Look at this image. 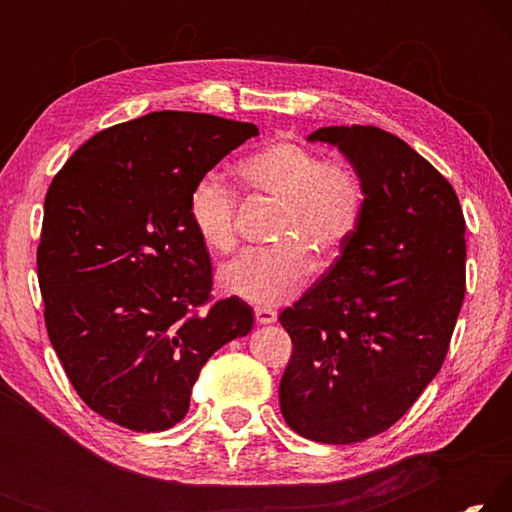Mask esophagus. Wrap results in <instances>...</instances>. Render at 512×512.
Instances as JSON below:
<instances>
[{
  "instance_id": "34e87169",
  "label": "esophagus",
  "mask_w": 512,
  "mask_h": 512,
  "mask_svg": "<svg viewBox=\"0 0 512 512\" xmlns=\"http://www.w3.org/2000/svg\"><path fill=\"white\" fill-rule=\"evenodd\" d=\"M255 318H257L259 325H271V323H275V320H277V314H275L273 309L257 307V309H255Z\"/></svg>"
}]
</instances>
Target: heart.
Returning a JSON list of instances; mask_svg holds the SVG:
<instances>
[{
  "instance_id": "1",
  "label": "heart",
  "mask_w": 512,
  "mask_h": 512,
  "mask_svg": "<svg viewBox=\"0 0 512 512\" xmlns=\"http://www.w3.org/2000/svg\"><path fill=\"white\" fill-rule=\"evenodd\" d=\"M237 176L253 194L282 203L275 248L246 250L219 271L223 293L257 307H280L302 289L314 268L332 264L359 228L363 189L350 167L325 162L298 142L262 146L237 164ZM237 198L216 176L198 178L189 192V223L212 253H228L237 241Z\"/></svg>"
}]
</instances>
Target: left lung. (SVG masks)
<instances>
[{
	"instance_id": "left-lung-1",
	"label": "left lung",
	"mask_w": 512,
	"mask_h": 512,
	"mask_svg": "<svg viewBox=\"0 0 512 512\" xmlns=\"http://www.w3.org/2000/svg\"><path fill=\"white\" fill-rule=\"evenodd\" d=\"M363 189L359 228L284 309L293 354L280 409L302 438L352 445L386 431L438 375L465 296V219L454 187L400 137L325 126Z\"/></svg>"
}]
</instances>
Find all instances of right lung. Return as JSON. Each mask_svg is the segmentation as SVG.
Returning a JSON list of instances; mask_svg holds the SVG:
<instances>
[{"instance_id": "1", "label": "right lung", "mask_w": 512, "mask_h": 512, "mask_svg": "<svg viewBox=\"0 0 512 512\" xmlns=\"http://www.w3.org/2000/svg\"><path fill=\"white\" fill-rule=\"evenodd\" d=\"M255 124L162 110L90 137L45 198L38 280L49 341L81 400L133 431L185 418L198 372L253 329V309L212 289L189 223L198 178Z\"/></svg>"}]
</instances>
